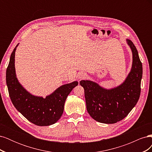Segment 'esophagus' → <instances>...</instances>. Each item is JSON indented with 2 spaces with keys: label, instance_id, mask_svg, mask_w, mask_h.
<instances>
[{
  "label": "esophagus",
  "instance_id": "1",
  "mask_svg": "<svg viewBox=\"0 0 152 152\" xmlns=\"http://www.w3.org/2000/svg\"><path fill=\"white\" fill-rule=\"evenodd\" d=\"M86 74L85 73H80L79 75V79H84V78H86Z\"/></svg>",
  "mask_w": 152,
  "mask_h": 152
}]
</instances>
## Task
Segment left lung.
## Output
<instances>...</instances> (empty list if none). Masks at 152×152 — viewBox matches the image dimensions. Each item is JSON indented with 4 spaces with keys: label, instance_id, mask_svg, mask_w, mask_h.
I'll use <instances>...</instances> for the list:
<instances>
[{
    "label": "left lung",
    "instance_id": "8db88e82",
    "mask_svg": "<svg viewBox=\"0 0 152 152\" xmlns=\"http://www.w3.org/2000/svg\"><path fill=\"white\" fill-rule=\"evenodd\" d=\"M132 53L131 70L122 84L107 89L91 80H81L84 89L86 108L91 117L104 124L122 121L135 107L141 93L142 63L134 44L127 39Z\"/></svg>",
    "mask_w": 152,
    "mask_h": 152
}]
</instances>
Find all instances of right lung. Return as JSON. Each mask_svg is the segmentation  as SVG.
<instances>
[{
	"label": "right lung",
	"mask_w": 152,
	"mask_h": 152,
	"mask_svg": "<svg viewBox=\"0 0 152 152\" xmlns=\"http://www.w3.org/2000/svg\"><path fill=\"white\" fill-rule=\"evenodd\" d=\"M18 44L11 53L6 70V84L11 102L18 111L31 123L39 126L52 125L61 118L67 96L78 82L60 86L45 98L31 94L16 77L15 58Z\"/></svg>",
	"instance_id": "1"
}]
</instances>
